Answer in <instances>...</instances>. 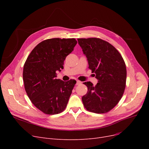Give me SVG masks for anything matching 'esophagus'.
I'll return each mask as SVG.
<instances>
[{
	"instance_id": "1",
	"label": "esophagus",
	"mask_w": 149,
	"mask_h": 149,
	"mask_svg": "<svg viewBox=\"0 0 149 149\" xmlns=\"http://www.w3.org/2000/svg\"><path fill=\"white\" fill-rule=\"evenodd\" d=\"M81 84V81H80L79 80H77V83H76L77 85H79V84Z\"/></svg>"
}]
</instances>
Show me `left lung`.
<instances>
[{
	"mask_svg": "<svg viewBox=\"0 0 149 149\" xmlns=\"http://www.w3.org/2000/svg\"><path fill=\"white\" fill-rule=\"evenodd\" d=\"M89 68L94 72L98 83H83L88 92L82 97L88 111L104 113L110 111L120 101L126 88L127 71L120 52L111 44L98 38H78Z\"/></svg>",
	"mask_w": 149,
	"mask_h": 149,
	"instance_id": "left-lung-1",
	"label": "left lung"
}]
</instances>
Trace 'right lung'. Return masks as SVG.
<instances>
[{
	"instance_id": "1",
	"label": "right lung",
	"mask_w": 149,
	"mask_h": 149,
	"mask_svg": "<svg viewBox=\"0 0 149 149\" xmlns=\"http://www.w3.org/2000/svg\"><path fill=\"white\" fill-rule=\"evenodd\" d=\"M77 43L75 38H54L38 43L28 57L23 71L27 95L33 104L46 114L63 111L76 83L75 80L57 79L56 71Z\"/></svg>"
}]
</instances>
